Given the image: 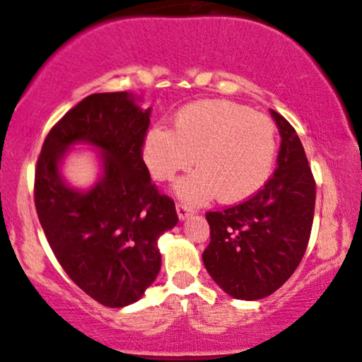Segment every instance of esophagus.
Wrapping results in <instances>:
<instances>
[{
	"label": "esophagus",
	"instance_id": "esophagus-1",
	"mask_svg": "<svg viewBox=\"0 0 362 362\" xmlns=\"http://www.w3.org/2000/svg\"><path fill=\"white\" fill-rule=\"evenodd\" d=\"M177 214H178V219H180V221H184L185 218H189V216L192 214V209H190L189 206L178 202V204H177Z\"/></svg>",
	"mask_w": 362,
	"mask_h": 362
}]
</instances>
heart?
Listing matches in <instances>:
<instances>
[{"label": "heart", "instance_id": "obj_1", "mask_svg": "<svg viewBox=\"0 0 362 362\" xmlns=\"http://www.w3.org/2000/svg\"><path fill=\"white\" fill-rule=\"evenodd\" d=\"M143 156L158 182L173 180L195 156L199 168L175 187L187 204H204L218 194L223 202H240L271 177L276 129L271 119L238 103L195 102L177 112L173 131L153 127L148 132Z\"/></svg>", "mask_w": 362, "mask_h": 362}]
</instances>
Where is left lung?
I'll list each match as a JSON object with an SVG mask.
<instances>
[{
  "mask_svg": "<svg viewBox=\"0 0 362 362\" xmlns=\"http://www.w3.org/2000/svg\"><path fill=\"white\" fill-rule=\"evenodd\" d=\"M281 134L277 168L242 204L206 214L211 242L202 260L236 300H262L293 276L305 255L315 213L313 173L296 131L271 110Z\"/></svg>",
  "mask_w": 362,
  "mask_h": 362,
  "instance_id": "left-lung-1",
  "label": "left lung"
}]
</instances>
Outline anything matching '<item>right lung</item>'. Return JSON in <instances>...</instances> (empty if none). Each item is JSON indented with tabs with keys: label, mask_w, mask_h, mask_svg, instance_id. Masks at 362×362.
<instances>
[{
	"label": "right lung",
	"mask_w": 362,
	"mask_h": 362,
	"mask_svg": "<svg viewBox=\"0 0 362 362\" xmlns=\"http://www.w3.org/2000/svg\"><path fill=\"white\" fill-rule=\"evenodd\" d=\"M151 109L127 91L93 93L51 129L35 167L34 199L54 255L78 288L103 306L132 305L161 267L158 238L178 223L175 202L158 192L143 160ZM101 149L103 175L88 191L60 173L73 144Z\"/></svg>",
	"instance_id": "right-lung-1"
}]
</instances>
